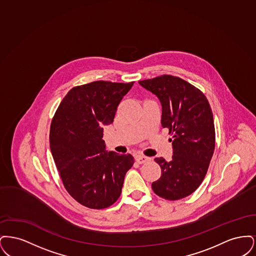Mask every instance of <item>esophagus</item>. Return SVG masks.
Instances as JSON below:
<instances>
[{
	"mask_svg": "<svg viewBox=\"0 0 256 256\" xmlns=\"http://www.w3.org/2000/svg\"><path fill=\"white\" fill-rule=\"evenodd\" d=\"M135 160L137 161V163H139V164H143V163H146V161H148L150 158H146V156H144L138 154V156H136Z\"/></svg>",
	"mask_w": 256,
	"mask_h": 256,
	"instance_id": "obj_1",
	"label": "esophagus"
}]
</instances>
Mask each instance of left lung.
I'll use <instances>...</instances> for the list:
<instances>
[{
	"label": "left lung",
	"instance_id": "1",
	"mask_svg": "<svg viewBox=\"0 0 256 256\" xmlns=\"http://www.w3.org/2000/svg\"><path fill=\"white\" fill-rule=\"evenodd\" d=\"M139 84L158 98L161 124L172 134V160L154 158L161 176L152 188L165 200H180L195 192L206 174L215 150L212 110L204 94L178 76L163 74Z\"/></svg>",
	"mask_w": 256,
	"mask_h": 256
}]
</instances>
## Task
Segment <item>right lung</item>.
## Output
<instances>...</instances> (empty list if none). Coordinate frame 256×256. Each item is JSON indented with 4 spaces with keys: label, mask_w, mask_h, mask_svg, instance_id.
Segmentation results:
<instances>
[{
    "label": "right lung",
    "mask_w": 256,
    "mask_h": 256,
    "mask_svg": "<svg viewBox=\"0 0 256 256\" xmlns=\"http://www.w3.org/2000/svg\"><path fill=\"white\" fill-rule=\"evenodd\" d=\"M134 84L98 80L76 86L52 118L50 148L61 180L67 192L88 208L112 206L134 165L132 154L108 152L102 140V126L112 124Z\"/></svg>",
    "instance_id": "add662e5"
}]
</instances>
